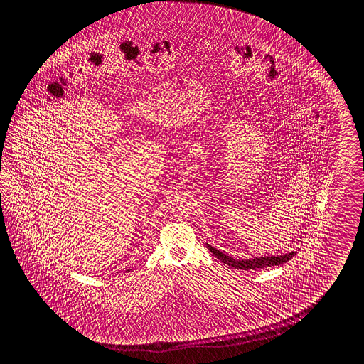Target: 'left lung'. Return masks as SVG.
<instances>
[{
  "instance_id": "left-lung-1",
  "label": "left lung",
  "mask_w": 364,
  "mask_h": 364,
  "mask_svg": "<svg viewBox=\"0 0 364 364\" xmlns=\"http://www.w3.org/2000/svg\"><path fill=\"white\" fill-rule=\"evenodd\" d=\"M207 247L213 252L215 257H218L221 262L227 264L230 268L242 269V270H250V269H262L268 267H274V265H281L287 261L291 260L297 252L292 251L284 255H277V256H261V257H255V259H248V260H235L233 257L228 256L227 254L221 252L220 250L213 247L211 245L207 243Z\"/></svg>"
}]
</instances>
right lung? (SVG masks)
<instances>
[{
	"instance_id": "add662e5",
	"label": "right lung",
	"mask_w": 364,
	"mask_h": 364,
	"mask_svg": "<svg viewBox=\"0 0 364 364\" xmlns=\"http://www.w3.org/2000/svg\"><path fill=\"white\" fill-rule=\"evenodd\" d=\"M127 272H129V270H127Z\"/></svg>"
}]
</instances>
